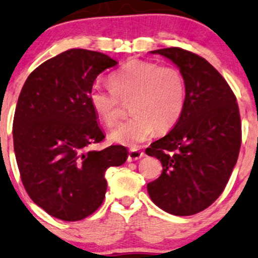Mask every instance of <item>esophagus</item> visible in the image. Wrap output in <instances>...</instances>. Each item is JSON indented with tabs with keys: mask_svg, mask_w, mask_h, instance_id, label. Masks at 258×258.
I'll return each instance as SVG.
<instances>
[{
	"mask_svg": "<svg viewBox=\"0 0 258 258\" xmlns=\"http://www.w3.org/2000/svg\"><path fill=\"white\" fill-rule=\"evenodd\" d=\"M143 157H144L143 151H140L139 149H131V150H130V152H128V157H127V160H128V161L138 160Z\"/></svg>",
	"mask_w": 258,
	"mask_h": 258,
	"instance_id": "1",
	"label": "esophagus"
}]
</instances>
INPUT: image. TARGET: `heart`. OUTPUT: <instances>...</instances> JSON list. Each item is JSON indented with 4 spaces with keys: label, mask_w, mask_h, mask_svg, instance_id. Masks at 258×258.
Listing matches in <instances>:
<instances>
[{
    "label": "heart",
    "mask_w": 258,
    "mask_h": 258,
    "mask_svg": "<svg viewBox=\"0 0 258 258\" xmlns=\"http://www.w3.org/2000/svg\"><path fill=\"white\" fill-rule=\"evenodd\" d=\"M111 87L94 84L89 104L98 118L111 126L119 118L121 101L130 100L132 116L109 135L112 142L137 146L156 130L166 132L176 125L186 104V84L179 70L144 60H132L111 75Z\"/></svg>",
    "instance_id": "1"
}]
</instances>
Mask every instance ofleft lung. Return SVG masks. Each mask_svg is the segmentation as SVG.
Wrapping results in <instances>:
<instances>
[{
	"mask_svg": "<svg viewBox=\"0 0 258 258\" xmlns=\"http://www.w3.org/2000/svg\"><path fill=\"white\" fill-rule=\"evenodd\" d=\"M151 53L179 68L186 104L173 128L146 149L163 165L147 191L164 211L191 216L210 207L231 176L242 142L238 105L225 79L204 57L178 47Z\"/></svg>",
	"mask_w": 258,
	"mask_h": 258,
	"instance_id": "obj_1",
	"label": "left lung"
}]
</instances>
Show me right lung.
Instances as JSON below:
<instances>
[{
    "label": "right lung",
    "mask_w": 258,
    "mask_h": 258,
    "mask_svg": "<svg viewBox=\"0 0 258 258\" xmlns=\"http://www.w3.org/2000/svg\"><path fill=\"white\" fill-rule=\"evenodd\" d=\"M118 64L108 55L68 49L35 68L17 100L13 123L20 176L32 201L66 222L81 221L104 202L109 166L127 159L125 146H91L105 136L89 104L100 73Z\"/></svg>",
    "instance_id": "obj_1"
}]
</instances>
